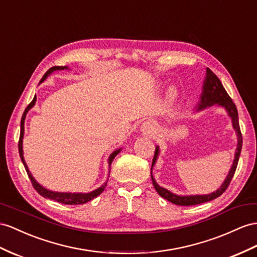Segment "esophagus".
<instances>
[{
    "label": "esophagus",
    "mask_w": 257,
    "mask_h": 257,
    "mask_svg": "<svg viewBox=\"0 0 257 257\" xmlns=\"http://www.w3.org/2000/svg\"><path fill=\"white\" fill-rule=\"evenodd\" d=\"M141 130L143 134H147V135H152L156 131V127L155 124L152 121H146L141 127Z\"/></svg>",
    "instance_id": "1"
}]
</instances>
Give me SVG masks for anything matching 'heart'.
<instances>
[{
    "instance_id": "heart-1",
    "label": "heart",
    "mask_w": 257,
    "mask_h": 257,
    "mask_svg": "<svg viewBox=\"0 0 257 257\" xmlns=\"http://www.w3.org/2000/svg\"><path fill=\"white\" fill-rule=\"evenodd\" d=\"M172 96H174V93H172Z\"/></svg>"
}]
</instances>
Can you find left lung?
Here are the masks:
<instances>
[{"mask_svg": "<svg viewBox=\"0 0 257 257\" xmlns=\"http://www.w3.org/2000/svg\"><path fill=\"white\" fill-rule=\"evenodd\" d=\"M215 104L220 105V106L225 107L227 109L229 116L231 117L232 126H233L234 130L236 131V136H238V147H236V150H235V155H234V161L232 164V167H231V169H230V172L227 176L225 182L222 183L221 187L217 190V191L210 193V194H206V195H190V196L176 195L170 191H168V190L160 187L153 178L152 168H151V178H152L153 186L157 191V193H159L162 197H164V199H166L167 201L176 204V205L191 206V205H197V204L209 202L214 199H217V197L220 196L223 192L226 191L227 188L230 185V182H231V180L233 178L236 166H238L239 157H240L241 149H242V134H241L240 126H239L238 109H236L235 104L232 102L231 97L229 96L227 91L225 90V88H223V85L218 79V77H217L209 68H206V78H205V81H204L201 102L199 104V107H197V110L204 109L208 106H213V105H215ZM157 155H159V147H156V150H155V155L153 157L152 167L156 162Z\"/></svg>", "mask_w": 257, "mask_h": 257, "instance_id": "obj_1", "label": "left lung"}]
</instances>
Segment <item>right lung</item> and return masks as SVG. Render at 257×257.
<instances>
[{
	"label": "right lung",
	"instance_id": "1",
	"mask_svg": "<svg viewBox=\"0 0 257 257\" xmlns=\"http://www.w3.org/2000/svg\"><path fill=\"white\" fill-rule=\"evenodd\" d=\"M65 68H67V67H66V66H54V67H51L47 72H45L40 82H42V81L44 80V79L47 78V77L51 74L52 71H54V70H62V69H65ZM36 101H37V97H36V95H35L34 100H32V101L30 102V104L28 105L27 107H26V109H25V111H24L23 117H22V121H21V136H19V141H18L19 155H21L22 162H23V164H24L26 172H27V174H28L29 179H30V181H31V183H32V187H34L36 191H37L39 194H40V195H42L43 197H47V199H50V200H54V201H56V202H58V203H62V204H67V205H78V204H84V203H87V202H89V201H91V200H93L94 197H96L97 195H100V194L104 191V189H105V187H106L107 182H105L102 187H100L98 189L94 190V191H92V192H90V193H61V192L49 191V190L44 189L42 186L39 185V183L35 180L34 177L31 176V174H30V172H29V169H28V167H27V164H26V162H25V160H24V155H23V138H24V122H25L26 114H27L28 110H29L32 106H34ZM119 152H120V150H116L115 152H113V153L110 154L109 160H108V165H109V167H110V165H111V162H113V160L115 159V156H116L118 153H119Z\"/></svg>",
	"mask_w": 257,
	"mask_h": 257
}]
</instances>
